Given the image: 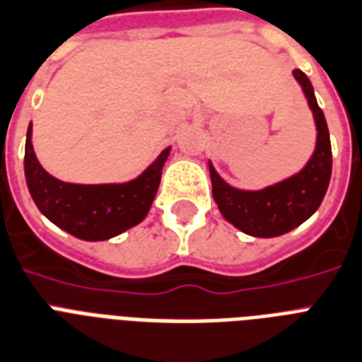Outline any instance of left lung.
Returning a JSON list of instances; mask_svg holds the SVG:
<instances>
[{
    "label": "left lung",
    "mask_w": 362,
    "mask_h": 362,
    "mask_svg": "<svg viewBox=\"0 0 362 362\" xmlns=\"http://www.w3.org/2000/svg\"><path fill=\"white\" fill-rule=\"evenodd\" d=\"M293 75L308 98L317 128L315 151L306 166L293 177L283 179L262 190H240L226 183L209 162L215 204L228 223L249 236L276 238L287 234L317 211L329 189L332 151L327 120L317 105L310 79L300 69H295Z\"/></svg>",
    "instance_id": "obj_1"
}]
</instances>
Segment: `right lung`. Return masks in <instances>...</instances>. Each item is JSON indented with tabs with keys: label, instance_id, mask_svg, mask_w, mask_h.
<instances>
[{
	"label": "right lung",
	"instance_id": "obj_1",
	"mask_svg": "<svg viewBox=\"0 0 362 362\" xmlns=\"http://www.w3.org/2000/svg\"><path fill=\"white\" fill-rule=\"evenodd\" d=\"M170 147L139 177L128 183H66L45 172L33 153L32 124L28 126L24 173L35 206L58 228L85 242H102L139 225L149 213L160 185Z\"/></svg>",
	"mask_w": 362,
	"mask_h": 362
}]
</instances>
